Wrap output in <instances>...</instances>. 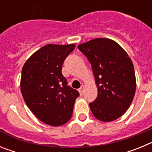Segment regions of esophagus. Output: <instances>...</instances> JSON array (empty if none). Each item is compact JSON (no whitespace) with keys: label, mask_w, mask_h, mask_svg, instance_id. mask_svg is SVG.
Instances as JSON below:
<instances>
[{"label":"esophagus","mask_w":152,"mask_h":152,"mask_svg":"<svg viewBox=\"0 0 152 152\" xmlns=\"http://www.w3.org/2000/svg\"><path fill=\"white\" fill-rule=\"evenodd\" d=\"M84 86L82 85V86H81V87H80V88H79V90H78V91H79V93H80V95L83 94V93H84Z\"/></svg>","instance_id":"esophagus-1"}]
</instances>
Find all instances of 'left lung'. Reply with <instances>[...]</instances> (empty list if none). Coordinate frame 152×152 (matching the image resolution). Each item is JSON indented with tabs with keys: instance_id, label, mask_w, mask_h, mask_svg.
<instances>
[{
	"instance_id": "8db88e82",
	"label": "left lung",
	"mask_w": 152,
	"mask_h": 152,
	"mask_svg": "<svg viewBox=\"0 0 152 152\" xmlns=\"http://www.w3.org/2000/svg\"><path fill=\"white\" fill-rule=\"evenodd\" d=\"M77 48L91 63L97 86V97L89 103L91 112L100 121H113L126 113L135 96L132 61L119 44L109 39H94Z\"/></svg>"
}]
</instances>
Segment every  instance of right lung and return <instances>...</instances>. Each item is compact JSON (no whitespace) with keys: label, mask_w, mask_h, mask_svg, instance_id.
Segmentation results:
<instances>
[{"label":"right lung","mask_w":152,"mask_h":152,"mask_svg":"<svg viewBox=\"0 0 152 152\" xmlns=\"http://www.w3.org/2000/svg\"><path fill=\"white\" fill-rule=\"evenodd\" d=\"M75 47L48 44L23 67L20 88L24 101L36 117L50 126H61L71 119L79 96L61 73L64 61Z\"/></svg>","instance_id":"add662e5"}]
</instances>
